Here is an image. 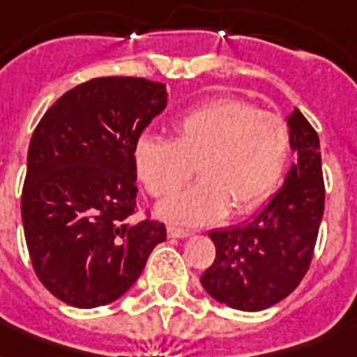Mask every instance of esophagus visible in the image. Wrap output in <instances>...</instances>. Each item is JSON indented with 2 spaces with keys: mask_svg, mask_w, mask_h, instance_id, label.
Here are the masks:
<instances>
[{
  "mask_svg": "<svg viewBox=\"0 0 357 357\" xmlns=\"http://www.w3.org/2000/svg\"><path fill=\"white\" fill-rule=\"evenodd\" d=\"M168 231V237H174V238H185V237H189V231L183 228H176V226H168L167 228Z\"/></svg>",
  "mask_w": 357,
  "mask_h": 357,
  "instance_id": "esophagus-1",
  "label": "esophagus"
}]
</instances>
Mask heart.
<instances>
[{
  "label": "heart",
  "instance_id": "b5f03b06",
  "mask_svg": "<svg viewBox=\"0 0 357 357\" xmlns=\"http://www.w3.org/2000/svg\"><path fill=\"white\" fill-rule=\"evenodd\" d=\"M174 139L140 137L135 172L153 198L178 192L196 172L200 183L159 206L170 222H215L228 209L241 215L263 204L282 183L291 157V131L254 103L222 98L198 105L174 123Z\"/></svg>",
  "mask_w": 357,
  "mask_h": 357
}]
</instances>
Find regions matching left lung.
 <instances>
[{"instance_id": "obj_1", "label": "left lung", "mask_w": 357, "mask_h": 357, "mask_svg": "<svg viewBox=\"0 0 357 357\" xmlns=\"http://www.w3.org/2000/svg\"><path fill=\"white\" fill-rule=\"evenodd\" d=\"M291 165L283 187L243 226L213 229L217 255L200 282L213 298L241 311H261L298 287L310 268L324 213L321 142L305 116L287 119Z\"/></svg>"}]
</instances>
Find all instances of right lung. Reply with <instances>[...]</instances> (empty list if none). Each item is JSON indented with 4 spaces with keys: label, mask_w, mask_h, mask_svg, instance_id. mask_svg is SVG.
I'll return each instance as SVG.
<instances>
[{
    "label": "right lung",
    "mask_w": 357,
    "mask_h": 357,
    "mask_svg": "<svg viewBox=\"0 0 357 357\" xmlns=\"http://www.w3.org/2000/svg\"><path fill=\"white\" fill-rule=\"evenodd\" d=\"M167 96L144 77H96L63 94L35 128L22 222L36 276L64 304L120 298L167 238L165 224L133 220L135 142Z\"/></svg>",
    "instance_id": "add662e5"
}]
</instances>
